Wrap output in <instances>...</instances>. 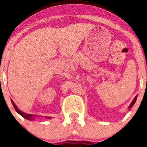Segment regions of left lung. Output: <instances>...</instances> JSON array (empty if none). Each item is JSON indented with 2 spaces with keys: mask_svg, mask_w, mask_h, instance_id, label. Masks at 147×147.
I'll return each mask as SVG.
<instances>
[{
  "mask_svg": "<svg viewBox=\"0 0 147 147\" xmlns=\"http://www.w3.org/2000/svg\"><path fill=\"white\" fill-rule=\"evenodd\" d=\"M137 96H136L135 97H134V100H133V101L131 102V103L130 104V105L129 106V109H130V108H131L133 107V105H134V104H135V102H136V100H137Z\"/></svg>",
  "mask_w": 147,
  "mask_h": 147,
  "instance_id": "obj_1",
  "label": "left lung"
}]
</instances>
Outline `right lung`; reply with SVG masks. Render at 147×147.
Listing matches in <instances>:
<instances>
[{
  "label": "right lung",
  "mask_w": 147,
  "mask_h": 147,
  "mask_svg": "<svg viewBox=\"0 0 147 147\" xmlns=\"http://www.w3.org/2000/svg\"><path fill=\"white\" fill-rule=\"evenodd\" d=\"M11 102H12V104H13V107H14V108H15V109H16V112H17L19 114V115H21V116L23 117H24L25 119H26L31 120V121H32V120L34 119V117H35V116H34V115H28V114L24 113V112H21V111H20V109H18V107H16V105H15V103H14V102H13V101L12 100H11ZM46 118H47V119H50V118H51V117H46Z\"/></svg>",
  "instance_id": "1"
}]
</instances>
